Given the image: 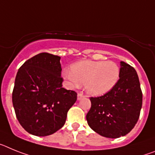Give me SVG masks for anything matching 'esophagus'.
I'll return each mask as SVG.
<instances>
[{"instance_id": "esophagus-1", "label": "esophagus", "mask_w": 155, "mask_h": 155, "mask_svg": "<svg viewBox=\"0 0 155 155\" xmlns=\"http://www.w3.org/2000/svg\"><path fill=\"white\" fill-rule=\"evenodd\" d=\"M83 97H84V96H83V94H78V95H77V100L78 101H80V100H81V99H83Z\"/></svg>"}]
</instances>
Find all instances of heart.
<instances>
[{"mask_svg": "<svg viewBox=\"0 0 155 155\" xmlns=\"http://www.w3.org/2000/svg\"><path fill=\"white\" fill-rule=\"evenodd\" d=\"M64 77L73 85L84 83L85 91L93 96L109 92L118 83L119 67L112 61H81L75 63L71 71H64Z\"/></svg>", "mask_w": 155, "mask_h": 155, "instance_id": "heart-1", "label": "heart"}]
</instances>
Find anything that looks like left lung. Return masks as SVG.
I'll use <instances>...</instances> for the list:
<instances>
[{
  "instance_id": "1",
  "label": "left lung",
  "mask_w": 155,
  "mask_h": 155,
  "mask_svg": "<svg viewBox=\"0 0 155 155\" xmlns=\"http://www.w3.org/2000/svg\"><path fill=\"white\" fill-rule=\"evenodd\" d=\"M120 76L114 88L97 97H91L87 115L89 126L102 137L126 136L137 124L142 107V92L134 68L120 62Z\"/></svg>"
}]
</instances>
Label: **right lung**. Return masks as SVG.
<instances>
[{
    "label": "right lung",
    "instance_id": "obj_1",
    "mask_svg": "<svg viewBox=\"0 0 155 155\" xmlns=\"http://www.w3.org/2000/svg\"><path fill=\"white\" fill-rule=\"evenodd\" d=\"M60 59L51 54H38L16 75L13 107L20 125L32 135L45 137L60 130L77 99L75 91L62 87Z\"/></svg>",
    "mask_w": 155,
    "mask_h": 155
}]
</instances>
